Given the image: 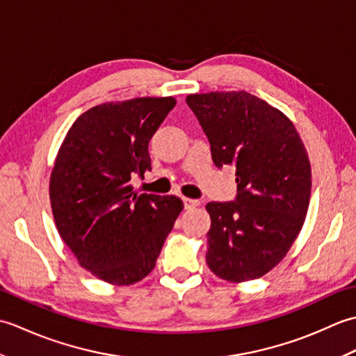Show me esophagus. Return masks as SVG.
Instances as JSON below:
<instances>
[{
  "instance_id": "esophagus-1",
  "label": "esophagus",
  "mask_w": 356,
  "mask_h": 356,
  "mask_svg": "<svg viewBox=\"0 0 356 356\" xmlns=\"http://www.w3.org/2000/svg\"><path fill=\"white\" fill-rule=\"evenodd\" d=\"M182 200H184V207H185V209H194L195 207H199V205H200V202H199V200H194V199L184 197Z\"/></svg>"
}]
</instances>
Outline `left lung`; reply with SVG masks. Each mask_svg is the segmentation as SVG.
<instances>
[{"mask_svg": "<svg viewBox=\"0 0 356 356\" xmlns=\"http://www.w3.org/2000/svg\"><path fill=\"white\" fill-rule=\"evenodd\" d=\"M216 166H236L237 197L211 202L207 263L240 283L275 268L297 238L311 200L307 151L292 120L251 93L190 95Z\"/></svg>", "mask_w": 356, "mask_h": 356, "instance_id": "8db88e82", "label": "left lung"}]
</instances>
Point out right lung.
I'll return each instance as SVG.
<instances>
[{"label": "right lung", "instance_id": "1", "mask_svg": "<svg viewBox=\"0 0 356 356\" xmlns=\"http://www.w3.org/2000/svg\"><path fill=\"white\" fill-rule=\"evenodd\" d=\"M174 105L171 96L96 105L74 120L55 159L49 193L59 236L110 284H134L154 269L184 209L176 195L131 185L151 170L149 139Z\"/></svg>", "mask_w": 356, "mask_h": 356}]
</instances>
